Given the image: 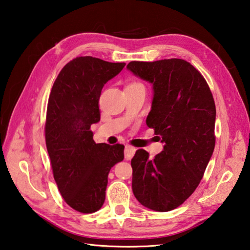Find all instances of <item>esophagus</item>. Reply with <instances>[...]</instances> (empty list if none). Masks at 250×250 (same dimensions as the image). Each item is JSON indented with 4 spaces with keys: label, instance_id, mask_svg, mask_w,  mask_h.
Segmentation results:
<instances>
[{
    "label": "esophagus",
    "instance_id": "obj_1",
    "mask_svg": "<svg viewBox=\"0 0 250 250\" xmlns=\"http://www.w3.org/2000/svg\"><path fill=\"white\" fill-rule=\"evenodd\" d=\"M135 152H136V148L134 146H129V144H126L125 146V158L127 160H130L132 158Z\"/></svg>",
    "mask_w": 250,
    "mask_h": 250
}]
</instances>
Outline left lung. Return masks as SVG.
Returning a JSON list of instances; mask_svg holds the SVG:
<instances>
[{"label":"left lung","instance_id":"1","mask_svg":"<svg viewBox=\"0 0 250 250\" xmlns=\"http://www.w3.org/2000/svg\"><path fill=\"white\" fill-rule=\"evenodd\" d=\"M127 69L153 85L146 125L164 143L153 159L144 149L136 152L132 192L143 207L169 212L196 190L213 155L214 98L203 76L184 60L132 61Z\"/></svg>","mask_w":250,"mask_h":250}]
</instances>
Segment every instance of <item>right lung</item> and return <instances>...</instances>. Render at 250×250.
Masks as SVG:
<instances>
[{
	"mask_svg": "<svg viewBox=\"0 0 250 250\" xmlns=\"http://www.w3.org/2000/svg\"><path fill=\"white\" fill-rule=\"evenodd\" d=\"M125 65L76 58L60 71L49 96L45 136L53 177L65 202L83 214L103 207L110 169L124 159L123 144L95 143L91 125L101 120L104 85Z\"/></svg>",
	"mask_w": 250,
	"mask_h": 250,
	"instance_id": "right-lung-1",
	"label": "right lung"
}]
</instances>
